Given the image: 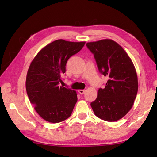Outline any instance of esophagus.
Masks as SVG:
<instances>
[{
  "label": "esophagus",
  "mask_w": 157,
  "mask_h": 157,
  "mask_svg": "<svg viewBox=\"0 0 157 157\" xmlns=\"http://www.w3.org/2000/svg\"><path fill=\"white\" fill-rule=\"evenodd\" d=\"M85 92H86L85 90H78V92L80 94H84V93H85Z\"/></svg>",
  "instance_id": "1"
}]
</instances>
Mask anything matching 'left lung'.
Masks as SVG:
<instances>
[{"label":"left lung","mask_w":157,"mask_h":157,"mask_svg":"<svg viewBox=\"0 0 157 157\" xmlns=\"http://www.w3.org/2000/svg\"><path fill=\"white\" fill-rule=\"evenodd\" d=\"M99 71L109 79L91 102L96 116L106 121L123 117L132 108L138 89V76L131 59L118 43L111 39L88 42Z\"/></svg>","instance_id":"left-lung-1"}]
</instances>
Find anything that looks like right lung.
I'll return each mask as SVG.
<instances>
[{
  "label": "right lung",
  "mask_w": 157,
  "mask_h": 157,
  "mask_svg": "<svg viewBox=\"0 0 157 157\" xmlns=\"http://www.w3.org/2000/svg\"><path fill=\"white\" fill-rule=\"evenodd\" d=\"M85 43L56 40L41 49L29 65L26 91L36 111L46 121L59 123L71 115L78 101L77 93L59 84L68 59Z\"/></svg>",
  "instance_id": "1"
}]
</instances>
